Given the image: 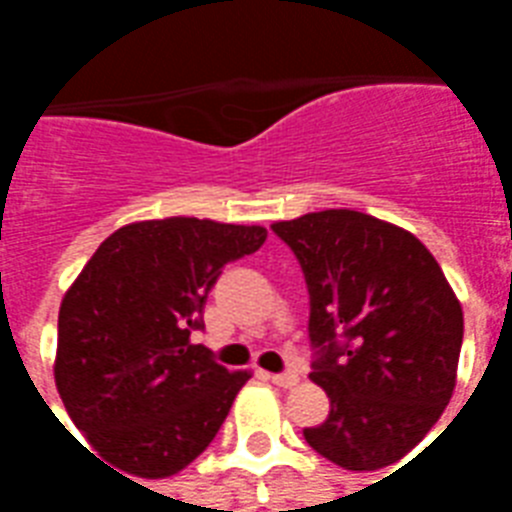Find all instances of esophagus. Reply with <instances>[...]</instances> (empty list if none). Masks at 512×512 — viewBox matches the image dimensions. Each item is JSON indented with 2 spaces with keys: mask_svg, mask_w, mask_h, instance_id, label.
<instances>
[{
  "mask_svg": "<svg viewBox=\"0 0 512 512\" xmlns=\"http://www.w3.org/2000/svg\"><path fill=\"white\" fill-rule=\"evenodd\" d=\"M266 378L271 384L282 386V389H290V386L299 384V376H296V373H268Z\"/></svg>",
  "mask_w": 512,
  "mask_h": 512,
  "instance_id": "esophagus-1",
  "label": "esophagus"
}]
</instances>
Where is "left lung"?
Here are the masks:
<instances>
[{
	"label": "left lung",
	"instance_id": "obj_1",
	"mask_svg": "<svg viewBox=\"0 0 512 512\" xmlns=\"http://www.w3.org/2000/svg\"><path fill=\"white\" fill-rule=\"evenodd\" d=\"M271 230L310 290V378L332 411L304 439L351 472L392 466L436 425L455 389L463 310L417 235L348 208Z\"/></svg>",
	"mask_w": 512,
	"mask_h": 512
}]
</instances>
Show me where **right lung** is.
<instances>
[{
  "label": "right lung",
  "mask_w": 512,
  "mask_h": 512,
  "mask_svg": "<svg viewBox=\"0 0 512 512\" xmlns=\"http://www.w3.org/2000/svg\"><path fill=\"white\" fill-rule=\"evenodd\" d=\"M266 235L260 224L169 216L120 227L87 260L60 304L54 381L106 463L161 480L219 433L252 373L216 365L191 332L222 268Z\"/></svg>",
  "instance_id": "add662e5"
}]
</instances>
